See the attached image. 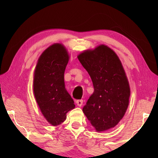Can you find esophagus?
I'll return each mask as SVG.
<instances>
[{
  "label": "esophagus",
  "mask_w": 158,
  "mask_h": 158,
  "mask_svg": "<svg viewBox=\"0 0 158 158\" xmlns=\"http://www.w3.org/2000/svg\"><path fill=\"white\" fill-rule=\"evenodd\" d=\"M76 103L78 106H81L83 105V100H77L76 101Z\"/></svg>",
  "instance_id": "34e87169"
}]
</instances>
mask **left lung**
<instances>
[{
	"label": "left lung",
	"mask_w": 158,
	"mask_h": 158,
	"mask_svg": "<svg viewBox=\"0 0 158 158\" xmlns=\"http://www.w3.org/2000/svg\"><path fill=\"white\" fill-rule=\"evenodd\" d=\"M91 77L94 91L83 111L98 132L115 127L129 104L130 90L122 63L113 50L104 45L78 56Z\"/></svg>",
	"instance_id": "8db88e82"
}]
</instances>
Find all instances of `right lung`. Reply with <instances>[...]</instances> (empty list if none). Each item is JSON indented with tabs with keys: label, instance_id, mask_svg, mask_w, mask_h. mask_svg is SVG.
Returning a JSON list of instances; mask_svg holds the SVG:
<instances>
[{
	"label": "right lung",
	"instance_id": "obj_1",
	"mask_svg": "<svg viewBox=\"0 0 158 158\" xmlns=\"http://www.w3.org/2000/svg\"><path fill=\"white\" fill-rule=\"evenodd\" d=\"M69 59L64 47L56 43L43 52L35 70L36 100L43 116L54 126L61 124L67 112L75 106L64 87V75Z\"/></svg>",
	"mask_w": 158,
	"mask_h": 158
}]
</instances>
